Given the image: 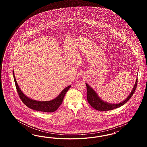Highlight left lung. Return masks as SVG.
<instances>
[{
  "label": "left lung",
  "instance_id": "obj_1",
  "mask_svg": "<svg viewBox=\"0 0 147 147\" xmlns=\"http://www.w3.org/2000/svg\"><path fill=\"white\" fill-rule=\"evenodd\" d=\"M137 84H138V79H136V81L134 85L133 89L132 90L131 93L129 94L128 98H126L125 100L123 101L122 102L119 103L117 104H111V103L106 102L102 100L98 96V94L96 93L94 90L93 88H92V87H90L87 83H86V85L87 86V101L92 107L94 108V109L100 111H111L114 109H116L125 105V103L128 101L129 99H130V98H131V96H133V94L134 93L136 90Z\"/></svg>",
  "mask_w": 147,
  "mask_h": 147
}]
</instances>
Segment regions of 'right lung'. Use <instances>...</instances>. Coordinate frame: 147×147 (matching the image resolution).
Here are the masks:
<instances>
[{
    "mask_svg": "<svg viewBox=\"0 0 147 147\" xmlns=\"http://www.w3.org/2000/svg\"><path fill=\"white\" fill-rule=\"evenodd\" d=\"M13 75L16 89L17 90L18 95L21 100L22 101V102L24 103L27 107L37 111H44L48 113H52L55 111L61 105L65 94L71 86L70 85L66 88H65L57 98H55L52 100L49 101H39L31 99L25 95V94L22 93V90L20 89L17 82L14 76V71H13Z\"/></svg>",
    "mask_w": 147,
    "mask_h": 147,
    "instance_id": "obj_1",
    "label": "right lung"
}]
</instances>
